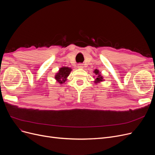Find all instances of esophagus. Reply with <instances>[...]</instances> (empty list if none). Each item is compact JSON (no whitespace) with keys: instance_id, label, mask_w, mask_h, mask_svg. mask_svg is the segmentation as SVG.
I'll list each match as a JSON object with an SVG mask.
<instances>
[{"instance_id":"34e87169","label":"esophagus","mask_w":155,"mask_h":155,"mask_svg":"<svg viewBox=\"0 0 155 155\" xmlns=\"http://www.w3.org/2000/svg\"><path fill=\"white\" fill-rule=\"evenodd\" d=\"M83 67H84V66H83L82 64H81V63L78 64V65H77V68H82Z\"/></svg>"}]
</instances>
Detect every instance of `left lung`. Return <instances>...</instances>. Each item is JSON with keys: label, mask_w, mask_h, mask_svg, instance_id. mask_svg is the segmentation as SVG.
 <instances>
[{"label": "left lung", "mask_w": 155, "mask_h": 155, "mask_svg": "<svg viewBox=\"0 0 155 155\" xmlns=\"http://www.w3.org/2000/svg\"><path fill=\"white\" fill-rule=\"evenodd\" d=\"M94 73H95V74L96 75L97 77H96V79H95V84H97V83H99L101 82H102V81H104V79H103V77L102 76H101V74L100 71H99V70H95Z\"/></svg>", "instance_id": "1"}]
</instances>
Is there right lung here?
<instances>
[{"label": "right lung", "mask_w": 155, "mask_h": 155, "mask_svg": "<svg viewBox=\"0 0 155 155\" xmlns=\"http://www.w3.org/2000/svg\"><path fill=\"white\" fill-rule=\"evenodd\" d=\"M71 71V69L67 67L60 68L58 72L55 75L54 78L60 84H64V82H65V81L67 80L68 76L70 75Z\"/></svg>", "instance_id": "obj_1"}]
</instances>
